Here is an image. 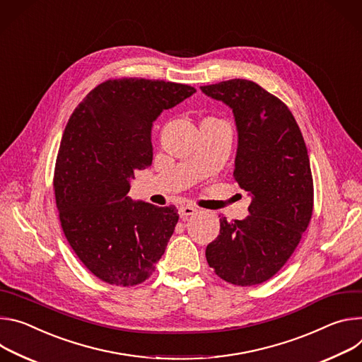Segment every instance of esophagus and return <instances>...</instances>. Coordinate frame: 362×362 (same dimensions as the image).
Here are the masks:
<instances>
[{
  "instance_id": "esophagus-1",
  "label": "esophagus",
  "mask_w": 362,
  "mask_h": 362,
  "mask_svg": "<svg viewBox=\"0 0 362 362\" xmlns=\"http://www.w3.org/2000/svg\"><path fill=\"white\" fill-rule=\"evenodd\" d=\"M195 211H197V210H195L192 206H181L180 210H178L180 217H181L182 220H185L188 216H192Z\"/></svg>"
}]
</instances>
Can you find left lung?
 I'll list each match as a JSON object with an SVG mask.
<instances>
[{"instance_id":"8db88e82","label":"left lung","mask_w":362,"mask_h":362,"mask_svg":"<svg viewBox=\"0 0 362 362\" xmlns=\"http://www.w3.org/2000/svg\"><path fill=\"white\" fill-rule=\"evenodd\" d=\"M233 109L238 132L234 181L252 195L245 220L220 218L209 266L235 286L260 285L296 250L313 211L308 149L289 107L246 78L202 86Z\"/></svg>"}]
</instances>
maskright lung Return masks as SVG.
<instances>
[{
	"label": "right lung",
	"mask_w": 362,
	"mask_h": 362,
	"mask_svg": "<svg viewBox=\"0 0 362 362\" xmlns=\"http://www.w3.org/2000/svg\"><path fill=\"white\" fill-rule=\"evenodd\" d=\"M194 92L165 80L107 78L69 119L53 177L60 226L78 260L105 284L145 282L165 252L178 210L134 203L129 180L152 164L156 116Z\"/></svg>",
	"instance_id": "1"
}]
</instances>
